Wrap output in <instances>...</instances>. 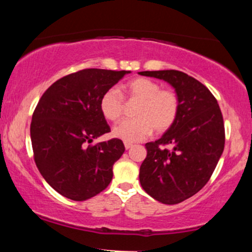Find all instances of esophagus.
<instances>
[{
	"label": "esophagus",
	"instance_id": "esophagus-1",
	"mask_svg": "<svg viewBox=\"0 0 252 252\" xmlns=\"http://www.w3.org/2000/svg\"><path fill=\"white\" fill-rule=\"evenodd\" d=\"M124 147H126V149H130L132 147V143H129V142H126L124 143Z\"/></svg>",
	"mask_w": 252,
	"mask_h": 252
}]
</instances>
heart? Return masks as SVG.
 <instances>
[{
	"instance_id": "obj_1",
	"label": "heart",
	"mask_w": 252,
	"mask_h": 252,
	"mask_svg": "<svg viewBox=\"0 0 252 252\" xmlns=\"http://www.w3.org/2000/svg\"><path fill=\"white\" fill-rule=\"evenodd\" d=\"M128 99L138 100L134 110L135 118L124 120L112 129V135L124 142L142 141L155 132H163L175 122L179 112V97L174 90L161 89L149 78L138 77L122 86ZM100 111L106 120L116 122L123 114V98L117 89H109L100 98Z\"/></svg>"
}]
</instances>
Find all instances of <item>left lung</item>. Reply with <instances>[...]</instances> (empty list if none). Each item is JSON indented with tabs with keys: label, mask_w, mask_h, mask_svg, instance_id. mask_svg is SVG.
<instances>
[{
	"label": "left lung",
	"mask_w": 252,
	"mask_h": 252,
	"mask_svg": "<svg viewBox=\"0 0 252 252\" xmlns=\"http://www.w3.org/2000/svg\"><path fill=\"white\" fill-rule=\"evenodd\" d=\"M138 74L164 80L179 97L175 122L158 141L146 143L147 158L140 167L141 186L152 198L167 205L179 204L207 184L222 154L225 131L220 108L206 86L184 72Z\"/></svg>",
	"instance_id": "1"
}]
</instances>
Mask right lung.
I'll list each match as a JSON object with an SVG mask.
<instances>
[{
  "label": "right lung",
  "instance_id": "1",
  "mask_svg": "<svg viewBox=\"0 0 252 252\" xmlns=\"http://www.w3.org/2000/svg\"><path fill=\"white\" fill-rule=\"evenodd\" d=\"M130 71L86 68L57 80L40 98L31 123L34 160L46 182L74 201L97 195L112 180L124 153L118 138L88 146L110 131L103 94Z\"/></svg>",
  "mask_w": 252,
  "mask_h": 252
}]
</instances>
